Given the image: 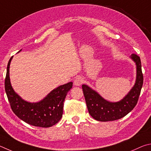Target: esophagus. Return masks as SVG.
<instances>
[{
  "mask_svg": "<svg viewBox=\"0 0 151 151\" xmlns=\"http://www.w3.org/2000/svg\"><path fill=\"white\" fill-rule=\"evenodd\" d=\"M83 83V78L81 77H80V76H78V77H76L75 78V80L73 81V83L75 86H81V84Z\"/></svg>",
  "mask_w": 151,
  "mask_h": 151,
  "instance_id": "esophagus-1",
  "label": "esophagus"
}]
</instances>
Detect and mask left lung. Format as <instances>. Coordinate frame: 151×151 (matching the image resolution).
<instances>
[{"instance_id": "8db88e82", "label": "left lung", "mask_w": 151, "mask_h": 151, "mask_svg": "<svg viewBox=\"0 0 151 151\" xmlns=\"http://www.w3.org/2000/svg\"><path fill=\"white\" fill-rule=\"evenodd\" d=\"M131 58L137 65L136 81L131 91L120 101H107L89 86L82 85L89 113L96 120L110 121L119 119L131 112L137 105L143 83V75L140 57L135 54H132Z\"/></svg>"}]
</instances>
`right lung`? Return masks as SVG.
I'll list each match as a JSON object with an SVG mask.
<instances>
[{
	"instance_id": "add662e5",
	"label": "right lung",
	"mask_w": 151,
	"mask_h": 151,
	"mask_svg": "<svg viewBox=\"0 0 151 151\" xmlns=\"http://www.w3.org/2000/svg\"><path fill=\"white\" fill-rule=\"evenodd\" d=\"M12 57L8 63L4 81L5 91L12 111L21 120L31 125L50 127L55 125L62 117L63 102L68 92L72 88L73 83L69 82L53 89L39 102L26 101L15 93L10 84L9 68Z\"/></svg>"
}]
</instances>
